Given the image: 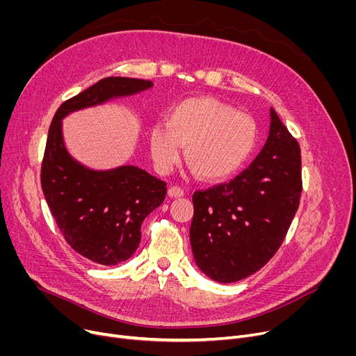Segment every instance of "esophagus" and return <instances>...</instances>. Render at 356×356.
<instances>
[{
  "instance_id": "esophagus-1",
  "label": "esophagus",
  "mask_w": 356,
  "mask_h": 356,
  "mask_svg": "<svg viewBox=\"0 0 356 356\" xmlns=\"http://www.w3.org/2000/svg\"><path fill=\"white\" fill-rule=\"evenodd\" d=\"M184 195V191L180 188V186H172L170 189H168V196L170 197H181Z\"/></svg>"
}]
</instances>
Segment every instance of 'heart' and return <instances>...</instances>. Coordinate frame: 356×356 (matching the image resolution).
<instances>
[{
    "label": "heart",
    "mask_w": 356,
    "mask_h": 356,
    "mask_svg": "<svg viewBox=\"0 0 356 356\" xmlns=\"http://www.w3.org/2000/svg\"><path fill=\"white\" fill-rule=\"evenodd\" d=\"M258 141L255 121L215 98L184 99L165 112L164 125L149 128L148 143L156 167L167 173L184 160L200 179H225L247 163Z\"/></svg>",
    "instance_id": "1"
}]
</instances>
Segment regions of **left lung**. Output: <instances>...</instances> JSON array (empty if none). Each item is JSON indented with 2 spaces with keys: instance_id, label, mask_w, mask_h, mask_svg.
Instances as JSON below:
<instances>
[{
  "instance_id": "8db88e82",
  "label": "left lung",
  "mask_w": 356,
  "mask_h": 356,
  "mask_svg": "<svg viewBox=\"0 0 356 356\" xmlns=\"http://www.w3.org/2000/svg\"><path fill=\"white\" fill-rule=\"evenodd\" d=\"M270 115V136L250 167L192 197L193 257L218 283H235L263 268L283 244L300 203V147L273 108Z\"/></svg>"
}]
</instances>
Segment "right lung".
I'll return each instance as SVG.
<instances>
[{"mask_svg":"<svg viewBox=\"0 0 356 356\" xmlns=\"http://www.w3.org/2000/svg\"><path fill=\"white\" fill-rule=\"evenodd\" d=\"M153 86L144 79L111 76L65 101L56 111L42 163V189L67 244L102 266H117L136 252L141 223L165 197V183L136 165L92 170L65 147L62 120L73 111L134 95Z\"/></svg>","mask_w":356,"mask_h":356,"instance_id":"1","label":"right lung"}]
</instances>
